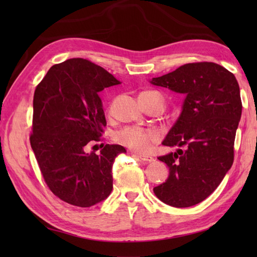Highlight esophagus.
<instances>
[{
	"instance_id": "1",
	"label": "esophagus",
	"mask_w": 257,
	"mask_h": 257,
	"mask_svg": "<svg viewBox=\"0 0 257 257\" xmlns=\"http://www.w3.org/2000/svg\"><path fill=\"white\" fill-rule=\"evenodd\" d=\"M135 157H137L138 159L141 161H146V162H152L154 161V158L149 157V156H144V155H135Z\"/></svg>"
}]
</instances>
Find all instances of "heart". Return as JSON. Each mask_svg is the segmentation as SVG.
<instances>
[{"label":"heart","mask_w":257,"mask_h":257,"mask_svg":"<svg viewBox=\"0 0 257 257\" xmlns=\"http://www.w3.org/2000/svg\"><path fill=\"white\" fill-rule=\"evenodd\" d=\"M140 96H159L163 101L162 95L158 91H144ZM114 140L133 151L146 154L158 140V134L154 130L146 128L124 127L114 135Z\"/></svg>","instance_id":"heart-1"}]
</instances>
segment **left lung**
Instances as JSON below:
<instances>
[{
    "instance_id": "left-lung-1",
    "label": "left lung",
    "mask_w": 257,
    "mask_h": 257,
    "mask_svg": "<svg viewBox=\"0 0 257 257\" xmlns=\"http://www.w3.org/2000/svg\"><path fill=\"white\" fill-rule=\"evenodd\" d=\"M151 84L184 94L182 112L163 140V146H184L158 158L169 168L156 196L174 207L205 200L225 177L234 161V140L242 114L238 83L219 64H185Z\"/></svg>"
}]
</instances>
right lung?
<instances>
[{"instance_id":"1","label":"right lung","mask_w":257,"mask_h":257,"mask_svg":"<svg viewBox=\"0 0 257 257\" xmlns=\"http://www.w3.org/2000/svg\"><path fill=\"white\" fill-rule=\"evenodd\" d=\"M118 84L98 65L72 58L53 65L36 86L31 147L48 189L66 203L89 207L111 192L114 158L125 149L106 145L96 155L85 147L107 124L100 91Z\"/></svg>"}]
</instances>
